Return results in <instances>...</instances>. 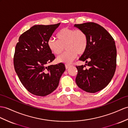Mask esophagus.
<instances>
[{
	"mask_svg": "<svg viewBox=\"0 0 128 128\" xmlns=\"http://www.w3.org/2000/svg\"><path fill=\"white\" fill-rule=\"evenodd\" d=\"M65 66H66V69H68V68H69L70 67V66H71V64H66V65H65Z\"/></svg>",
	"mask_w": 128,
	"mask_h": 128,
	"instance_id": "obj_1",
	"label": "esophagus"
}]
</instances>
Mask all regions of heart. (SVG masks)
<instances>
[{"instance_id": "heart-1", "label": "heart", "mask_w": 128, "mask_h": 128, "mask_svg": "<svg viewBox=\"0 0 128 128\" xmlns=\"http://www.w3.org/2000/svg\"><path fill=\"white\" fill-rule=\"evenodd\" d=\"M56 38L58 40L50 38L48 46L52 53L57 55L63 52L65 46L67 51L58 58L60 62L70 63L76 58L78 54H83L88 47V37L82 30L64 28L58 32Z\"/></svg>"}]
</instances>
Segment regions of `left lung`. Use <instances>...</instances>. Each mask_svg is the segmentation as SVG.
<instances>
[{
	"label": "left lung",
	"instance_id": "obj_1",
	"mask_svg": "<svg viewBox=\"0 0 128 128\" xmlns=\"http://www.w3.org/2000/svg\"><path fill=\"white\" fill-rule=\"evenodd\" d=\"M88 37L86 52L79 58L85 65L76 66V82L79 88L89 93L104 88L111 82L116 70L117 50L113 37L104 28L95 23L75 24Z\"/></svg>",
	"mask_w": 128,
	"mask_h": 128
}]
</instances>
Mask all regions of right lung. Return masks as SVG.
<instances>
[{"instance_id":"add662e5","label":"right lung","mask_w":128,"mask_h":128,"mask_svg":"<svg viewBox=\"0 0 128 128\" xmlns=\"http://www.w3.org/2000/svg\"><path fill=\"white\" fill-rule=\"evenodd\" d=\"M60 24L34 26L22 34L16 46L15 71L24 88L35 96H44L56 89L66 70L62 63L46 66L55 58L48 41Z\"/></svg>"}]
</instances>
